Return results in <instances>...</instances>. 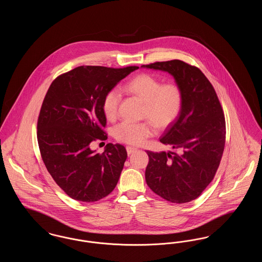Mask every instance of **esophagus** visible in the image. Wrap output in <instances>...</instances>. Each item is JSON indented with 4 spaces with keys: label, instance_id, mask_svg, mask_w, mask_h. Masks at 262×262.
<instances>
[{
    "label": "esophagus",
    "instance_id": "34e87169",
    "mask_svg": "<svg viewBox=\"0 0 262 262\" xmlns=\"http://www.w3.org/2000/svg\"><path fill=\"white\" fill-rule=\"evenodd\" d=\"M135 151H137L136 147H132V146H126V152L128 155H130L132 153H134Z\"/></svg>",
    "mask_w": 262,
    "mask_h": 262
}]
</instances>
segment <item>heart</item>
<instances>
[{"mask_svg": "<svg viewBox=\"0 0 262 262\" xmlns=\"http://www.w3.org/2000/svg\"><path fill=\"white\" fill-rule=\"evenodd\" d=\"M125 91L138 97L144 103L143 118L148 119L157 128L162 129L172 125L183 107V91L174 82L163 83L162 80L149 74H140L130 79ZM121 102L118 90H109L102 102V110L108 120L116 119ZM153 134L148 122H122L115 126L114 136L117 140L127 144H142Z\"/></svg>", "mask_w": 262, "mask_h": 262, "instance_id": "heart-1", "label": "heart"}]
</instances>
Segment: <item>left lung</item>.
<instances>
[{"label":"left lung","instance_id":"1","mask_svg":"<svg viewBox=\"0 0 262 262\" xmlns=\"http://www.w3.org/2000/svg\"><path fill=\"white\" fill-rule=\"evenodd\" d=\"M167 72L183 91V107L160 138L180 152L147 151V186L173 203L195 200L211 183L226 140L225 116L210 81L199 68L180 60L143 64Z\"/></svg>","mask_w":262,"mask_h":262}]
</instances>
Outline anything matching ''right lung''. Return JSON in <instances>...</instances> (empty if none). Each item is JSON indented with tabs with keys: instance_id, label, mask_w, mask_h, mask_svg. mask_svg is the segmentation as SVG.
<instances>
[{
	"instance_id": "obj_1",
	"label": "right lung",
	"mask_w": 262,
	"mask_h": 262,
	"mask_svg": "<svg viewBox=\"0 0 262 262\" xmlns=\"http://www.w3.org/2000/svg\"><path fill=\"white\" fill-rule=\"evenodd\" d=\"M137 69L80 66L51 83L38 117V145L52 178L73 200L98 201L118 184L125 146L108 143L99 154L90 143L107 139L105 94Z\"/></svg>"
}]
</instances>
